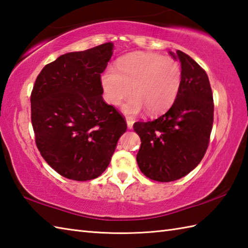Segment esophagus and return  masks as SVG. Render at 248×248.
I'll list each match as a JSON object with an SVG mask.
<instances>
[{"mask_svg": "<svg viewBox=\"0 0 248 248\" xmlns=\"http://www.w3.org/2000/svg\"><path fill=\"white\" fill-rule=\"evenodd\" d=\"M133 124H134V121L132 119L127 118V125H128L129 129H132L133 128Z\"/></svg>", "mask_w": 248, "mask_h": 248, "instance_id": "esophagus-1", "label": "esophagus"}]
</instances>
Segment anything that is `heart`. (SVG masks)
I'll list each match as a JSON object with an SVG mask.
<instances>
[{"mask_svg":"<svg viewBox=\"0 0 248 248\" xmlns=\"http://www.w3.org/2000/svg\"><path fill=\"white\" fill-rule=\"evenodd\" d=\"M182 71L176 61L159 54L135 52L118 60L116 71L107 69L101 76L105 99L119 105L132 88L133 97L124 104L128 116L144 108L150 115L164 112L175 101L181 87Z\"/></svg>","mask_w":248,"mask_h":248,"instance_id":"1","label":"heart"}]
</instances>
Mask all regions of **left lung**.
<instances>
[{
    "label": "left lung",
    "instance_id": "1",
    "mask_svg": "<svg viewBox=\"0 0 248 248\" xmlns=\"http://www.w3.org/2000/svg\"><path fill=\"white\" fill-rule=\"evenodd\" d=\"M182 80L171 108L159 118L138 121L133 129L140 138L136 161L151 180L170 182L186 176L208 149L213 125V93L208 75L191 56L178 50Z\"/></svg>",
    "mask_w": 248,
    "mask_h": 248
}]
</instances>
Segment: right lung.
Segmentation results:
<instances>
[{"label":"right lung","mask_w":248,"mask_h":248,"mask_svg":"<svg viewBox=\"0 0 248 248\" xmlns=\"http://www.w3.org/2000/svg\"><path fill=\"white\" fill-rule=\"evenodd\" d=\"M113 54L107 43L46 65L31 93L36 146L61 176L76 181L107 170L127 121L104 102L101 73Z\"/></svg>","instance_id":"right-lung-1"}]
</instances>
